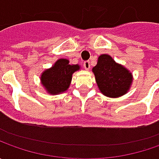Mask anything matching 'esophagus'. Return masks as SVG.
Returning a JSON list of instances; mask_svg holds the SVG:
<instances>
[{"mask_svg": "<svg viewBox=\"0 0 159 159\" xmlns=\"http://www.w3.org/2000/svg\"><path fill=\"white\" fill-rule=\"evenodd\" d=\"M83 66L86 70H89L90 69V62L89 61H85L83 63Z\"/></svg>", "mask_w": 159, "mask_h": 159, "instance_id": "esophagus-1", "label": "esophagus"}]
</instances>
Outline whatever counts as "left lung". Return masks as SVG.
Listing matches in <instances>:
<instances>
[{
  "label": "left lung",
  "instance_id": "8db88e82",
  "mask_svg": "<svg viewBox=\"0 0 159 159\" xmlns=\"http://www.w3.org/2000/svg\"><path fill=\"white\" fill-rule=\"evenodd\" d=\"M93 72L100 91L108 97L121 96L131 86V72L108 55L99 57Z\"/></svg>",
  "mask_w": 159,
  "mask_h": 159
}]
</instances>
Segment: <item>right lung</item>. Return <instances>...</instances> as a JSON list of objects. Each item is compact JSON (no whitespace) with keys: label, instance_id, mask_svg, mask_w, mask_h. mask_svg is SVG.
<instances>
[{"label":"right lung","instance_id":"1","mask_svg":"<svg viewBox=\"0 0 159 159\" xmlns=\"http://www.w3.org/2000/svg\"><path fill=\"white\" fill-rule=\"evenodd\" d=\"M79 69L78 64L70 65L67 59H59L52 68L42 73L40 77L41 83L49 94L62 93L69 88L72 73Z\"/></svg>","mask_w":159,"mask_h":159}]
</instances>
